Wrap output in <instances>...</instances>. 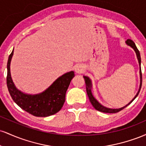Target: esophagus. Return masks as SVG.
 <instances>
[{"label":"esophagus","instance_id":"esophagus-1","mask_svg":"<svg viewBox=\"0 0 146 146\" xmlns=\"http://www.w3.org/2000/svg\"><path fill=\"white\" fill-rule=\"evenodd\" d=\"M84 66L81 64L78 65V66H77L75 68V72H76L77 73H78V74H82V73L84 72Z\"/></svg>","mask_w":146,"mask_h":146}]
</instances>
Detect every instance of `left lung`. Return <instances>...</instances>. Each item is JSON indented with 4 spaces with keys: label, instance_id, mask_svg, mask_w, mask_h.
<instances>
[{
    "label": "left lung",
    "instance_id": "left-lung-1",
    "mask_svg": "<svg viewBox=\"0 0 146 146\" xmlns=\"http://www.w3.org/2000/svg\"><path fill=\"white\" fill-rule=\"evenodd\" d=\"M125 42H126L127 44L131 46V47L133 48L134 50H135V53H136V54H137V59H138L139 64V66H141L140 53H139V51L138 50V48H137V47L136 46V45H135V42H134L130 39L127 40ZM139 73H140V86H139V91L137 92V95H135V98L132 99L131 101L129 102L128 104L125 105V106L122 107V108H117V109H113V108H106V107L103 106H102L101 104L99 103V102L96 100V99H95L94 97H93V94H92V92H91V87H92L91 81H90L89 78H88V77H86V76H84V81H85V84H86L87 95H88V98H89V100H90V103H91V104L93 105V106L94 107V108L97 110H98V111H100V112H102V113H118V112H119L120 110H121L122 109H123V108H125V107L128 106L130 104H131L132 102H133V100L137 98V95H138L139 93V91L141 90V84H142V73H141V66H140Z\"/></svg>",
    "mask_w": 146,
    "mask_h": 146
}]
</instances>
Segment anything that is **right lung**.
I'll return each mask as SVG.
<instances>
[{
  "label": "right lung",
  "mask_w": 146,
  "mask_h": 146,
  "mask_svg": "<svg viewBox=\"0 0 146 146\" xmlns=\"http://www.w3.org/2000/svg\"><path fill=\"white\" fill-rule=\"evenodd\" d=\"M14 50L7 62V86L11 98L23 110L36 117H48L61 110L65 102L66 92L74 72L70 71L58 78L46 90L37 95L25 94L15 86L10 73V63Z\"/></svg>",
  "instance_id": "add662e5"
}]
</instances>
